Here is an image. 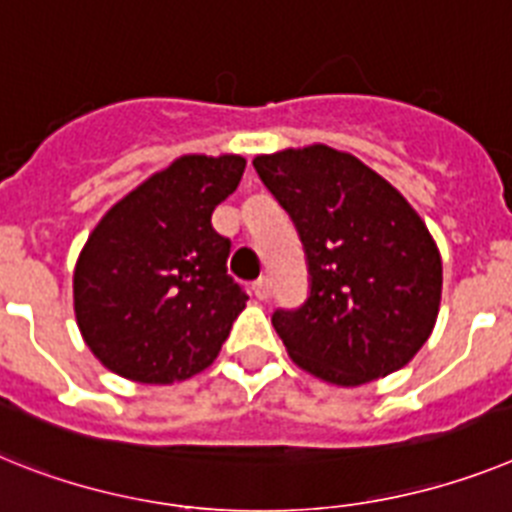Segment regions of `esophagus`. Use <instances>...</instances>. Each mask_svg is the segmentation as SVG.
<instances>
[{
	"instance_id": "1",
	"label": "esophagus",
	"mask_w": 512,
	"mask_h": 512,
	"mask_svg": "<svg viewBox=\"0 0 512 512\" xmlns=\"http://www.w3.org/2000/svg\"><path fill=\"white\" fill-rule=\"evenodd\" d=\"M252 294H255V299L265 302V299L270 296V281H268V278H260V281L252 283Z\"/></svg>"
}]
</instances>
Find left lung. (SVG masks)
Listing matches in <instances>:
<instances>
[{"mask_svg":"<svg viewBox=\"0 0 512 512\" xmlns=\"http://www.w3.org/2000/svg\"><path fill=\"white\" fill-rule=\"evenodd\" d=\"M302 239L309 291L273 328L302 369L336 385L385 377L435 328L442 263L416 210L359 158L328 145L252 161Z\"/></svg>","mask_w":512,"mask_h":512,"instance_id":"8db88e82","label":"left lung"}]
</instances>
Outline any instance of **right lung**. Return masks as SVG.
<instances>
[{"label":"right lung","instance_id":"1","mask_svg":"<svg viewBox=\"0 0 512 512\" xmlns=\"http://www.w3.org/2000/svg\"><path fill=\"white\" fill-rule=\"evenodd\" d=\"M239 156H184L101 218L75 268V315L88 349L150 385L213 364L247 294L226 270L231 242L210 216L239 187Z\"/></svg>","mask_w":512,"mask_h":512}]
</instances>
